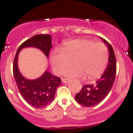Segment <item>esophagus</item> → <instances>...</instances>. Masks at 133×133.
<instances>
[{"instance_id": "obj_1", "label": "esophagus", "mask_w": 133, "mask_h": 133, "mask_svg": "<svg viewBox=\"0 0 133 133\" xmlns=\"http://www.w3.org/2000/svg\"><path fill=\"white\" fill-rule=\"evenodd\" d=\"M62 81H63V83H68L70 81V79H69V78H63V79H62Z\"/></svg>"}]
</instances>
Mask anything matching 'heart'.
<instances>
[{"mask_svg": "<svg viewBox=\"0 0 133 133\" xmlns=\"http://www.w3.org/2000/svg\"><path fill=\"white\" fill-rule=\"evenodd\" d=\"M109 53L103 43L91 40L77 39L64 44L62 50L55 49L50 54V63L54 72L61 75L72 63L75 66L66 70L64 75L69 78L83 77L89 79L101 75L108 64Z\"/></svg>", "mask_w": 133, "mask_h": 133, "instance_id": "1", "label": "heart"}]
</instances>
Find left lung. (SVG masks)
<instances>
[{"label":"left lung","instance_id":"left-lung-1","mask_svg":"<svg viewBox=\"0 0 133 133\" xmlns=\"http://www.w3.org/2000/svg\"><path fill=\"white\" fill-rule=\"evenodd\" d=\"M101 38L107 46L109 52L107 67L95 84L84 85L81 91L75 96L76 101L87 107L95 106L105 98L112 89L116 77L117 61L113 49L106 40Z\"/></svg>","mask_w":133,"mask_h":133}]
</instances>
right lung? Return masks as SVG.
<instances>
[{
	"instance_id": "1",
	"label": "right lung",
	"mask_w": 133,
	"mask_h": 133,
	"mask_svg": "<svg viewBox=\"0 0 133 133\" xmlns=\"http://www.w3.org/2000/svg\"><path fill=\"white\" fill-rule=\"evenodd\" d=\"M52 46L50 35H36L20 46L14 59L13 75L20 93L28 104L36 109L45 107L53 101L56 89L61 84V79L53 76L48 70L36 79H27L18 69V54L24 48L34 47L41 50L46 57H49Z\"/></svg>"
}]
</instances>
